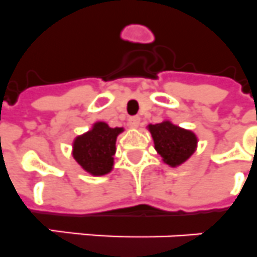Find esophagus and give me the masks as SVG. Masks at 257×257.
<instances>
[{
	"mask_svg": "<svg viewBox=\"0 0 257 257\" xmlns=\"http://www.w3.org/2000/svg\"><path fill=\"white\" fill-rule=\"evenodd\" d=\"M140 122H141V117H140L139 115L131 116V117H129V124H131V126H133V128H137L140 125Z\"/></svg>",
	"mask_w": 257,
	"mask_h": 257,
	"instance_id": "1",
	"label": "esophagus"
}]
</instances>
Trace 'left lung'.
<instances>
[{
	"label": "left lung",
	"mask_w": 257,
	"mask_h": 257,
	"mask_svg": "<svg viewBox=\"0 0 257 257\" xmlns=\"http://www.w3.org/2000/svg\"><path fill=\"white\" fill-rule=\"evenodd\" d=\"M148 129L152 133L155 150L170 167L183 165L196 152L198 140L192 131L180 128L169 120L148 125Z\"/></svg>",
	"instance_id": "1"
}]
</instances>
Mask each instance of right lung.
Masks as SVG:
<instances>
[{
  "mask_svg": "<svg viewBox=\"0 0 257 257\" xmlns=\"http://www.w3.org/2000/svg\"><path fill=\"white\" fill-rule=\"evenodd\" d=\"M124 128H111L107 122L96 121L88 132L73 141V158L86 172L94 176L108 174L113 169L116 139Z\"/></svg>",
  "mask_w": 257,
  "mask_h": 257,
  "instance_id": "right-lung-1",
  "label": "right lung"
}]
</instances>
